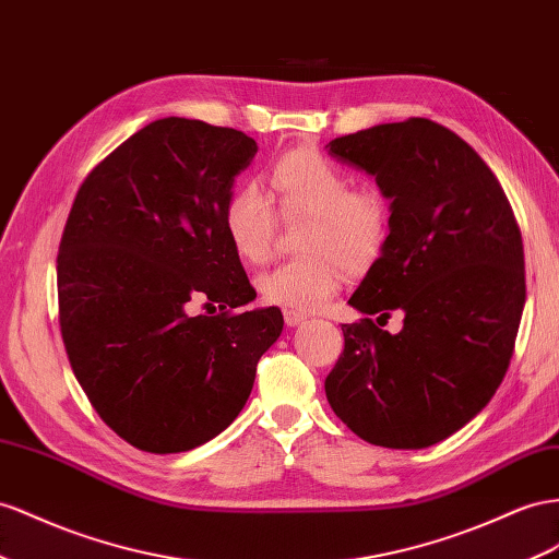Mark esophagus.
Listing matches in <instances>:
<instances>
[{
  "label": "esophagus",
  "mask_w": 559,
  "mask_h": 559,
  "mask_svg": "<svg viewBox=\"0 0 559 559\" xmlns=\"http://www.w3.org/2000/svg\"><path fill=\"white\" fill-rule=\"evenodd\" d=\"M284 322H286V326H298L306 322V314H300L296 310H284Z\"/></svg>",
  "instance_id": "1"
}]
</instances>
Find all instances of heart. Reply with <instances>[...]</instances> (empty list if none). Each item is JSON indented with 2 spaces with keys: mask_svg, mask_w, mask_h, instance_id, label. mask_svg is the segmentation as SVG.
I'll return each mask as SVG.
<instances>
[{
  "mask_svg": "<svg viewBox=\"0 0 559 559\" xmlns=\"http://www.w3.org/2000/svg\"><path fill=\"white\" fill-rule=\"evenodd\" d=\"M284 221L306 218L300 251L261 275L267 304L314 312L341 289L343 265L361 270L379 259L390 235V204L376 188H355L353 174L310 147L280 155L267 169ZM280 217L253 183L233 188L223 206V228L245 263H263L273 251Z\"/></svg>",
  "mask_w": 559,
  "mask_h": 559,
  "instance_id": "1",
  "label": "heart"
}]
</instances>
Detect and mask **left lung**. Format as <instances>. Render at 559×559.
I'll return each instance as SVG.
<instances>
[{
	"label": "left lung",
	"instance_id": "obj_1",
	"mask_svg": "<svg viewBox=\"0 0 559 559\" xmlns=\"http://www.w3.org/2000/svg\"><path fill=\"white\" fill-rule=\"evenodd\" d=\"M390 200V235L348 304L345 348L324 381L357 437L424 449L473 420L508 371L524 308L520 225L499 183L461 135L426 117L326 143ZM405 314L400 335L380 326Z\"/></svg>",
	"mask_w": 559,
	"mask_h": 559
}]
</instances>
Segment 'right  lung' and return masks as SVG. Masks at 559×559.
<instances>
[{"mask_svg":"<svg viewBox=\"0 0 559 559\" xmlns=\"http://www.w3.org/2000/svg\"><path fill=\"white\" fill-rule=\"evenodd\" d=\"M255 153L237 129L164 117L105 157L70 209L58 247L70 367L105 424L150 454L228 428L282 334L277 308L233 312L255 292L223 206ZM198 302L204 316L189 312Z\"/></svg>","mask_w":559,"mask_h":559,"instance_id":"1","label":"right lung"}]
</instances>
